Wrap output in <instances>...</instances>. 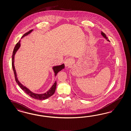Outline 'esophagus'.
<instances>
[{
    "mask_svg": "<svg viewBox=\"0 0 131 131\" xmlns=\"http://www.w3.org/2000/svg\"><path fill=\"white\" fill-rule=\"evenodd\" d=\"M72 62H73V60L72 58H67V59L65 60V61H64L65 67H70L71 64H72Z\"/></svg>",
    "mask_w": 131,
    "mask_h": 131,
    "instance_id": "34e87169",
    "label": "esophagus"
}]
</instances>
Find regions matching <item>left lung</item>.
Returning a JSON list of instances; mask_svg holds the SVG:
<instances>
[{"label":"left lung","instance_id":"obj_1","mask_svg":"<svg viewBox=\"0 0 131 131\" xmlns=\"http://www.w3.org/2000/svg\"><path fill=\"white\" fill-rule=\"evenodd\" d=\"M101 34L102 35V36L105 39H106L108 41H109V40L108 39V38L106 37V34L104 33V32H103L102 31H101Z\"/></svg>","mask_w":131,"mask_h":131}]
</instances>
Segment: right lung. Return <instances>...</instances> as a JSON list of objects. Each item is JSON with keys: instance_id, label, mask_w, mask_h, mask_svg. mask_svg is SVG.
<instances>
[{"instance_id": "obj_1", "label": "right lung", "mask_w": 131, "mask_h": 131, "mask_svg": "<svg viewBox=\"0 0 131 131\" xmlns=\"http://www.w3.org/2000/svg\"><path fill=\"white\" fill-rule=\"evenodd\" d=\"M32 31H33V30H30L29 31H28V32L24 34L22 36L21 38H23L24 37L28 35V34H29ZM20 41H19L16 44V45H15V48L14 49V50H13V52L12 57V68H13V71H14V75H15V80H16L17 83L18 84V85L19 86V87L23 91H24L25 92H26V93L27 94L29 95L30 97H32V98H34L35 99L39 100H46V99H48V97H50L51 96H52V95L54 93L56 87V81L53 83V84L51 86L50 89L48 90L46 92L43 94H36L34 93L32 91H31L29 89H28L25 86H23V84H21V83L20 82L19 80H18V79L17 78L16 71V70H15V67H14V56H15L16 53L17 52V51L19 50V47L20 46ZM64 68V64H62L59 65V66H56L53 67H52V69H53V71L54 73L55 76H56V75L57 74V73L59 71L62 70V69H63Z\"/></svg>"}]
</instances>
